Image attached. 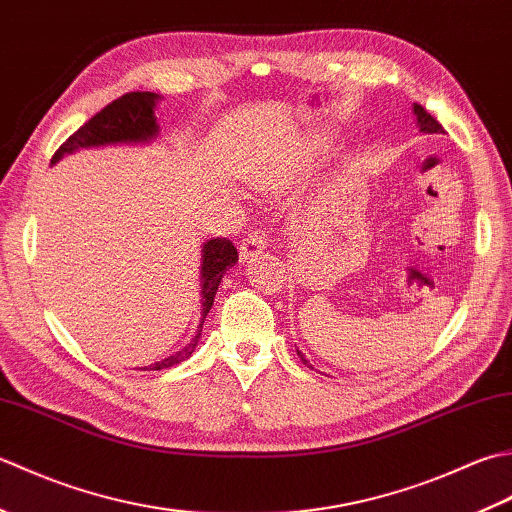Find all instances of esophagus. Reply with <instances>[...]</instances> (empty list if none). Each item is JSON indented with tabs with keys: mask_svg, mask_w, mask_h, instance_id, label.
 <instances>
[{
	"mask_svg": "<svg viewBox=\"0 0 512 512\" xmlns=\"http://www.w3.org/2000/svg\"><path fill=\"white\" fill-rule=\"evenodd\" d=\"M267 234L265 232H252V234H247V238H243V243H241V256L247 260V258H252V256H256L258 252H263V249L267 247Z\"/></svg>",
	"mask_w": 512,
	"mask_h": 512,
	"instance_id": "1",
	"label": "esophagus"
}]
</instances>
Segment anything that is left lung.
<instances>
[{
  "instance_id": "obj_1",
  "label": "left lung",
  "mask_w": 512,
  "mask_h": 512,
  "mask_svg": "<svg viewBox=\"0 0 512 512\" xmlns=\"http://www.w3.org/2000/svg\"><path fill=\"white\" fill-rule=\"evenodd\" d=\"M413 112L417 114V125H420V130H422V132H429V134H442V132H444V128L440 125V121L433 119L431 114L426 112V110L420 106V103H415V106H413ZM298 356H300L302 364H307V367H309V362H307L305 358H302V353H300V351H298Z\"/></svg>"
}]
</instances>
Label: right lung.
<instances>
[{
  "mask_svg": "<svg viewBox=\"0 0 512 512\" xmlns=\"http://www.w3.org/2000/svg\"><path fill=\"white\" fill-rule=\"evenodd\" d=\"M156 99L159 97H156L154 92H128V95L114 99L59 145V150L52 154V163H57L61 156L75 152L79 148H95V145H108V143H139V141H148L156 137V132H159V125H156V119H154ZM201 260H203L201 263L203 314H201V325H198L196 336L179 353H174V356L165 358L161 362L150 364L148 367L150 371L168 369L172 364H179L185 358L192 356V351L198 344V336H201L203 320L207 314H210V309L214 305L218 285H221L225 271L229 267H234V263L238 260V252L229 238H212V241H207L203 245Z\"/></svg>",
  "mask_w": 512,
  "mask_h": 512,
  "instance_id": "1",
  "label": "right lung"
}]
</instances>
